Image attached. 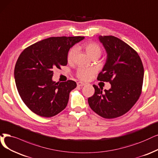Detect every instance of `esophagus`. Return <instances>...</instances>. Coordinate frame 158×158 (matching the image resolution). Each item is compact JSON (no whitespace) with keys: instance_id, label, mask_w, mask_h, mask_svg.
<instances>
[{"instance_id":"esophagus-1","label":"esophagus","mask_w":158,"mask_h":158,"mask_svg":"<svg viewBox=\"0 0 158 158\" xmlns=\"http://www.w3.org/2000/svg\"><path fill=\"white\" fill-rule=\"evenodd\" d=\"M86 84L85 83H83V82H81V81H78V82H77V85L79 86V87H81V86H84Z\"/></svg>"}]
</instances>
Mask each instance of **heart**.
Here are the masks:
<instances>
[{
    "instance_id": "heart-1",
    "label": "heart",
    "mask_w": 158,
    "mask_h": 158,
    "mask_svg": "<svg viewBox=\"0 0 158 158\" xmlns=\"http://www.w3.org/2000/svg\"><path fill=\"white\" fill-rule=\"evenodd\" d=\"M84 47L87 53L89 54L92 58H99L102 54V49L99 44L95 42L86 43L84 45ZM77 52V48H71L67 54V61L71 63L73 61L74 56ZM95 72L93 68L89 67H80L78 69L77 72V77L81 80L87 81L91 78L93 74Z\"/></svg>"
}]
</instances>
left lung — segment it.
Here are the masks:
<instances>
[{
	"mask_svg": "<svg viewBox=\"0 0 158 158\" xmlns=\"http://www.w3.org/2000/svg\"><path fill=\"white\" fill-rule=\"evenodd\" d=\"M99 40L108 56L97 80L110 82L111 87L102 92L93 85L94 93L88 98V103L98 115L117 118L127 113L139 98L144 68L139 56L127 43L113 35H100Z\"/></svg>",
	"mask_w": 158,
	"mask_h": 158,
	"instance_id": "left-lung-1",
	"label": "left lung"
}]
</instances>
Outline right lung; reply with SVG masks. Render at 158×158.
Segmentation results:
<instances>
[{
  "instance_id": "obj_1",
  "label": "right lung",
  "mask_w": 158,
  "mask_h": 158,
  "mask_svg": "<svg viewBox=\"0 0 158 158\" xmlns=\"http://www.w3.org/2000/svg\"><path fill=\"white\" fill-rule=\"evenodd\" d=\"M84 37H52L25 48L14 69L19 94L28 108L43 117L55 116L67 105L69 93L77 87L73 80L56 83L53 69L67 64V54Z\"/></svg>"
}]
</instances>
